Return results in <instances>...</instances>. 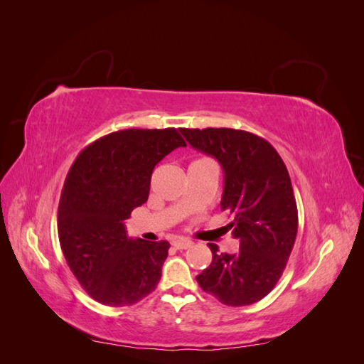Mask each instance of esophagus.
<instances>
[{
  "label": "esophagus",
  "mask_w": 364,
  "mask_h": 364,
  "mask_svg": "<svg viewBox=\"0 0 364 364\" xmlns=\"http://www.w3.org/2000/svg\"><path fill=\"white\" fill-rule=\"evenodd\" d=\"M194 243L191 240H188V238H179V240H176V241H173V246L176 247V249H188V247H191Z\"/></svg>",
  "instance_id": "1"
}]
</instances>
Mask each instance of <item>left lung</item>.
Returning <instances> with one entry per match:
<instances>
[{"instance_id":"8db88e82","label":"left lung","mask_w":364,"mask_h":364,"mask_svg":"<svg viewBox=\"0 0 364 364\" xmlns=\"http://www.w3.org/2000/svg\"><path fill=\"white\" fill-rule=\"evenodd\" d=\"M188 144L222 165L220 206L240 241L237 253L208 243L213 262L196 279L203 291L229 306L267 296L287 266L297 234V206L284 161L266 139L235 129H181Z\"/></svg>"}]
</instances>
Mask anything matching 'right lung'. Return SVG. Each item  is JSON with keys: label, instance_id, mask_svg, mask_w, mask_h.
<instances>
[{"label": "right lung", "instance_id": "right-lung-1", "mask_svg": "<svg viewBox=\"0 0 364 364\" xmlns=\"http://www.w3.org/2000/svg\"><path fill=\"white\" fill-rule=\"evenodd\" d=\"M185 146L173 127L118 130L71 165L59 202V241L74 277L97 302L134 305L156 289L170 243L129 238L124 220L147 202L155 165Z\"/></svg>", "mask_w": 364, "mask_h": 364}]
</instances>
